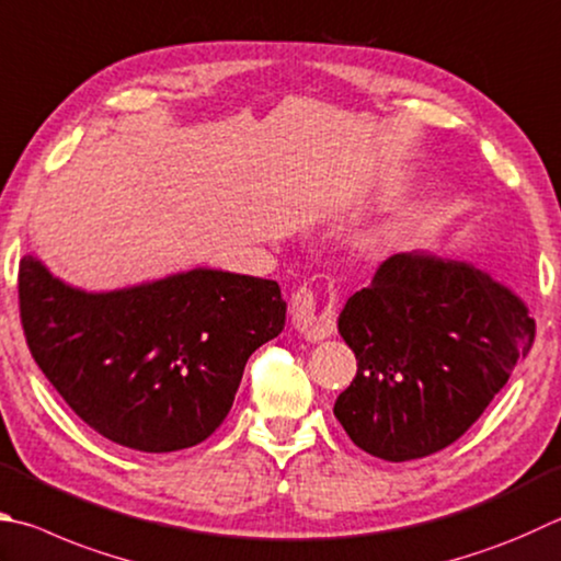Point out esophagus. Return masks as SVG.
Returning a JSON list of instances; mask_svg holds the SVG:
<instances>
[{
    "mask_svg": "<svg viewBox=\"0 0 561 561\" xmlns=\"http://www.w3.org/2000/svg\"><path fill=\"white\" fill-rule=\"evenodd\" d=\"M291 325L304 339L323 341L335 331V311L316 309L313 291L304 287L291 297Z\"/></svg>",
    "mask_w": 561,
    "mask_h": 561,
    "instance_id": "obj_1",
    "label": "esophagus"
}]
</instances>
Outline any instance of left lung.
I'll return each instance as SVG.
<instances>
[{"mask_svg": "<svg viewBox=\"0 0 561 561\" xmlns=\"http://www.w3.org/2000/svg\"><path fill=\"white\" fill-rule=\"evenodd\" d=\"M358 373L333 404L355 446L412 461L454 444L533 348L535 321L505 284L432 252L385 260L339 316Z\"/></svg>", "mask_w": 561, "mask_h": 561, "instance_id": "obj_1", "label": "left lung"}]
</instances>
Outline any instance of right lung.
<instances>
[{"mask_svg":"<svg viewBox=\"0 0 561 561\" xmlns=\"http://www.w3.org/2000/svg\"><path fill=\"white\" fill-rule=\"evenodd\" d=\"M19 309L41 373L80 420L119 446L169 454L226 420L250 355L287 321L279 284L196 267L110 291L19 264Z\"/></svg>","mask_w":561,"mask_h":561,"instance_id":"add662e5","label":"right lung"}]
</instances>
